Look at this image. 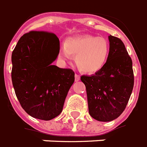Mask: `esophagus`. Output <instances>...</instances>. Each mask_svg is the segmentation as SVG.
I'll use <instances>...</instances> for the list:
<instances>
[{
	"mask_svg": "<svg viewBox=\"0 0 147 147\" xmlns=\"http://www.w3.org/2000/svg\"><path fill=\"white\" fill-rule=\"evenodd\" d=\"M80 80V76L77 74H75V81L76 82H77V81H79Z\"/></svg>",
	"mask_w": 147,
	"mask_h": 147,
	"instance_id": "34e87169",
	"label": "esophagus"
}]
</instances>
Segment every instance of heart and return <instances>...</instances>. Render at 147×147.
<instances>
[{
  "mask_svg": "<svg viewBox=\"0 0 147 147\" xmlns=\"http://www.w3.org/2000/svg\"><path fill=\"white\" fill-rule=\"evenodd\" d=\"M75 56V62L81 71L87 74L98 72L104 67L109 55V44L103 37L90 35L76 36L67 39L60 56L70 59Z\"/></svg>",
  "mask_w": 147,
  "mask_h": 147,
  "instance_id": "b5f03b06",
  "label": "heart"
}]
</instances>
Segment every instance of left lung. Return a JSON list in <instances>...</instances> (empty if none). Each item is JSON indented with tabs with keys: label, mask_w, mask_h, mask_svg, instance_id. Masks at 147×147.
<instances>
[{
	"label": "left lung",
	"mask_w": 147,
	"mask_h": 147,
	"mask_svg": "<svg viewBox=\"0 0 147 147\" xmlns=\"http://www.w3.org/2000/svg\"><path fill=\"white\" fill-rule=\"evenodd\" d=\"M109 55L100 70L82 76L89 113L98 121H111L122 114L134 88L132 60L120 38L109 36Z\"/></svg>",
	"instance_id": "8db88e82"
}]
</instances>
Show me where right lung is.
<instances>
[{"mask_svg":"<svg viewBox=\"0 0 147 147\" xmlns=\"http://www.w3.org/2000/svg\"><path fill=\"white\" fill-rule=\"evenodd\" d=\"M60 51L59 39L47 32L24 34L13 51L12 83L28 115L49 121L61 113L74 72L52 65Z\"/></svg>","mask_w":147,"mask_h":147,"instance_id":"obj_1","label":"right lung"}]
</instances>
